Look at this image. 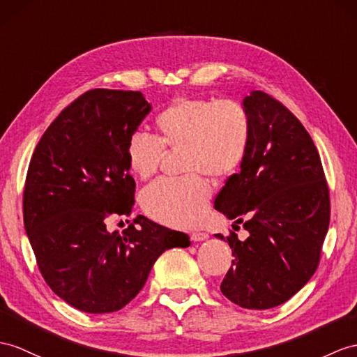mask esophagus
I'll list each match as a JSON object with an SVG mask.
<instances>
[{
  "label": "esophagus",
  "instance_id": "obj_1",
  "mask_svg": "<svg viewBox=\"0 0 357 357\" xmlns=\"http://www.w3.org/2000/svg\"><path fill=\"white\" fill-rule=\"evenodd\" d=\"M190 239H192L194 242L207 241L208 239V234L203 233V231H194V233H190Z\"/></svg>",
  "mask_w": 357,
  "mask_h": 357
}]
</instances>
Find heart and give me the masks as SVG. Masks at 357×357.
Masks as SVG:
<instances>
[{"mask_svg": "<svg viewBox=\"0 0 357 357\" xmlns=\"http://www.w3.org/2000/svg\"><path fill=\"white\" fill-rule=\"evenodd\" d=\"M155 126L160 139L142 132L127 144L128 167L137 177L158 171L165 146L186 151L183 180H159L142 194L145 212L172 227H192L207 212L212 188L198 174L222 178L236 172L251 142V119L242 104L231 100L177 98L165 107Z\"/></svg>", "mask_w": 357, "mask_h": 357, "instance_id": "1", "label": "heart"}]
</instances>
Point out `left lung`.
<instances>
[{"instance_id": "8db88e82", "label": "left lung", "mask_w": 357, "mask_h": 357, "mask_svg": "<svg viewBox=\"0 0 357 357\" xmlns=\"http://www.w3.org/2000/svg\"><path fill=\"white\" fill-rule=\"evenodd\" d=\"M242 106L251 119L250 149L215 208L244 222L248 238H215L229 242L234 256L221 292L241 307L264 310L288 301L317 271L330 199L317 146L300 121L260 91Z\"/></svg>"}]
</instances>
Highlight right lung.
Instances as JSON below:
<instances>
[{"label": "right lung", "instance_id": "right-lung-1", "mask_svg": "<svg viewBox=\"0 0 357 357\" xmlns=\"http://www.w3.org/2000/svg\"><path fill=\"white\" fill-rule=\"evenodd\" d=\"M151 109L141 92L89 91L60 112L33 153L25 231L50 288L88 314L123 309L165 250L190 245L186 233L145 216L123 234L106 227L109 216L133 211L127 144Z\"/></svg>", "mask_w": 357, "mask_h": 357}]
</instances>
